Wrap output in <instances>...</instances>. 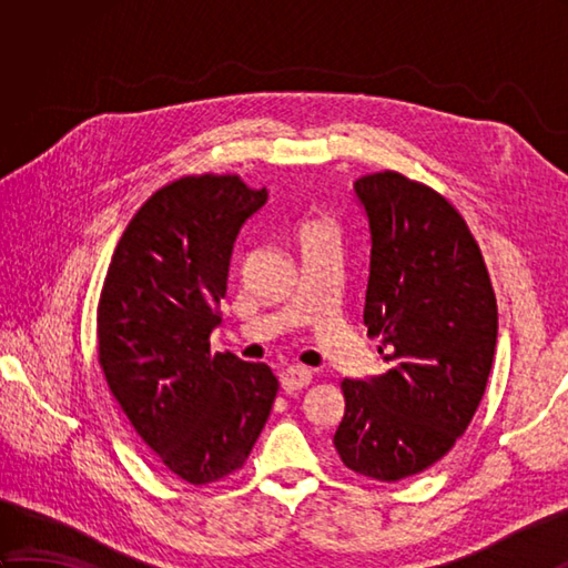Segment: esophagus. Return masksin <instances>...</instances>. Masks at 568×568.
Returning <instances> with one entry per match:
<instances>
[{"instance_id": "obj_1", "label": "esophagus", "mask_w": 568, "mask_h": 568, "mask_svg": "<svg viewBox=\"0 0 568 568\" xmlns=\"http://www.w3.org/2000/svg\"><path fill=\"white\" fill-rule=\"evenodd\" d=\"M310 383H312V371L305 368V366H291V368H285L283 376H281V385H283L285 393L303 390V388H307Z\"/></svg>"}]
</instances>
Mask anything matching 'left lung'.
Returning <instances> with one entry per match:
<instances>
[{"label": "left lung", "mask_w": 568, "mask_h": 568, "mask_svg": "<svg viewBox=\"0 0 568 568\" xmlns=\"http://www.w3.org/2000/svg\"><path fill=\"white\" fill-rule=\"evenodd\" d=\"M371 229L364 324L385 373L344 378L334 446L346 468L395 480L437 464L486 393L498 305L486 261L454 204L403 173L358 178Z\"/></svg>", "instance_id": "8db88e82"}]
</instances>
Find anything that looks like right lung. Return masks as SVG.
I'll list each match as a JSON object with an SVG mask.
<instances>
[{
    "instance_id": "right-lung-1",
    "label": "right lung",
    "mask_w": 568,
    "mask_h": 568,
    "mask_svg": "<svg viewBox=\"0 0 568 568\" xmlns=\"http://www.w3.org/2000/svg\"><path fill=\"white\" fill-rule=\"evenodd\" d=\"M265 200L239 175L173 180L129 222L102 285L106 385L161 466L192 486L246 464L277 395L265 364L210 352L236 234Z\"/></svg>"
}]
</instances>
